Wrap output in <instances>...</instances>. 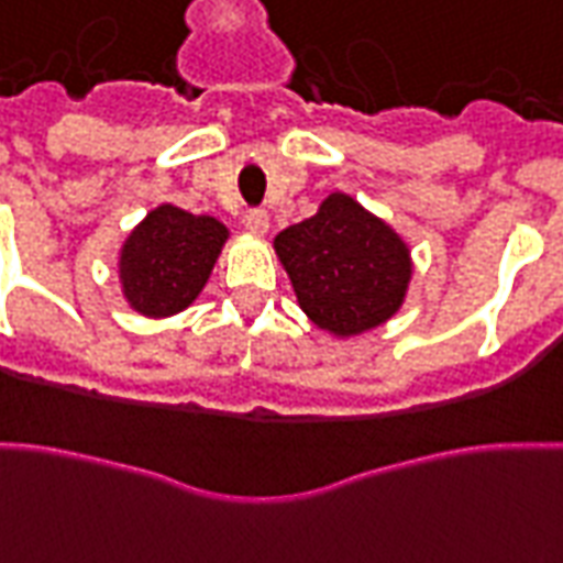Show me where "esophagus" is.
<instances>
[{
    "label": "esophagus",
    "instance_id": "obj_1",
    "mask_svg": "<svg viewBox=\"0 0 563 563\" xmlns=\"http://www.w3.org/2000/svg\"><path fill=\"white\" fill-rule=\"evenodd\" d=\"M244 227H247L253 235H265L271 227V220H268V214L262 211V208H250L247 214H244Z\"/></svg>",
    "mask_w": 563,
    "mask_h": 563
}]
</instances>
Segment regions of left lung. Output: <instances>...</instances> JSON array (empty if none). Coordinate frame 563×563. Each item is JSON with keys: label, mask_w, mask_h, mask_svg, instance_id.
<instances>
[{"label": "left lung", "mask_w": 563, "mask_h": 563, "mask_svg": "<svg viewBox=\"0 0 563 563\" xmlns=\"http://www.w3.org/2000/svg\"><path fill=\"white\" fill-rule=\"evenodd\" d=\"M274 250L301 310L328 334H364L406 301L409 244L345 194H331L313 218L283 229Z\"/></svg>", "instance_id": "1"}]
</instances>
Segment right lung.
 Instances as JSON below:
<instances>
[{"mask_svg": "<svg viewBox=\"0 0 563 563\" xmlns=\"http://www.w3.org/2000/svg\"><path fill=\"white\" fill-rule=\"evenodd\" d=\"M229 229L218 218L157 206L124 239L119 253L122 292L136 313L164 319L187 310L211 277Z\"/></svg>", "mask_w": 563, "mask_h": 563, "instance_id": "obj_1", "label": "right lung"}]
</instances>
